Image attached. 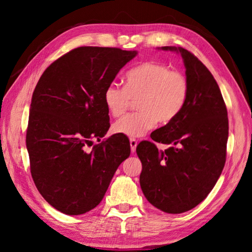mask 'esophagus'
I'll use <instances>...</instances> for the list:
<instances>
[{
	"instance_id": "1",
	"label": "esophagus",
	"mask_w": 252,
	"mask_h": 252,
	"mask_svg": "<svg viewBox=\"0 0 252 252\" xmlns=\"http://www.w3.org/2000/svg\"><path fill=\"white\" fill-rule=\"evenodd\" d=\"M136 144H138V141L135 139H130V147H131V151L134 152L136 149Z\"/></svg>"
}]
</instances>
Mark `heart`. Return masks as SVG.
I'll list each match as a JSON object with an SVG mask.
<instances>
[{
    "label": "heart",
    "instance_id": "1",
    "mask_svg": "<svg viewBox=\"0 0 252 252\" xmlns=\"http://www.w3.org/2000/svg\"><path fill=\"white\" fill-rule=\"evenodd\" d=\"M190 92L187 76L161 62L149 61L132 67L125 76V87L110 84L103 102L112 117H120L136 100L135 113L126 114L112 126V131L129 138H139L157 122L168 125L185 108Z\"/></svg>",
    "mask_w": 252,
    "mask_h": 252
}]
</instances>
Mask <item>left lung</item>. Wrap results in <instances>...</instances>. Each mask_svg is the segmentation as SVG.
I'll return each instance as SVG.
<instances>
[{"instance_id": "1", "label": "left lung", "mask_w": 252, "mask_h": 252, "mask_svg": "<svg viewBox=\"0 0 252 252\" xmlns=\"http://www.w3.org/2000/svg\"><path fill=\"white\" fill-rule=\"evenodd\" d=\"M161 49L181 54L189 96L173 121L151 133L153 141L169 144L167 150L142 141L136 155L142 163L144 197L156 208L176 215L197 207L218 181L227 156L229 123L219 85L206 65L183 48Z\"/></svg>"}]
</instances>
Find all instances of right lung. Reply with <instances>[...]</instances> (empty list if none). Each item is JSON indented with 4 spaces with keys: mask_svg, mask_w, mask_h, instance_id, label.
Returning a JSON list of instances; mask_svg holds the SVG:
<instances>
[{
    "mask_svg": "<svg viewBox=\"0 0 252 252\" xmlns=\"http://www.w3.org/2000/svg\"><path fill=\"white\" fill-rule=\"evenodd\" d=\"M136 54L80 46L54 61L34 89L27 130L30 168L42 197L62 213L95 208L130 156L123 136L99 141L110 127L103 92ZM93 138L100 143L89 152Z\"/></svg>",
    "mask_w": 252,
    "mask_h": 252,
    "instance_id": "add662e5",
    "label": "right lung"
}]
</instances>
